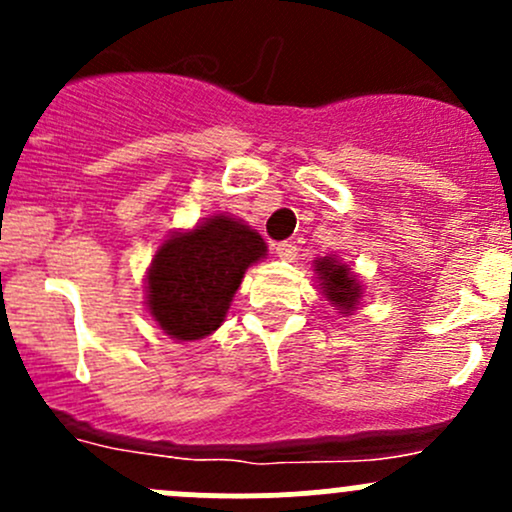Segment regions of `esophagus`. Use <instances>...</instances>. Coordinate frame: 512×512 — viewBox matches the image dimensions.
Listing matches in <instances>:
<instances>
[{
  "label": "esophagus",
  "instance_id": "obj_1",
  "mask_svg": "<svg viewBox=\"0 0 512 512\" xmlns=\"http://www.w3.org/2000/svg\"><path fill=\"white\" fill-rule=\"evenodd\" d=\"M275 255L280 257V260L292 262L294 257H297V247H294L292 242H277V245H275Z\"/></svg>",
  "mask_w": 512,
  "mask_h": 512
}]
</instances>
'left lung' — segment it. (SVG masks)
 <instances>
[{"instance_id":"1","label":"left lung","mask_w":512,"mask_h":512,"mask_svg":"<svg viewBox=\"0 0 512 512\" xmlns=\"http://www.w3.org/2000/svg\"><path fill=\"white\" fill-rule=\"evenodd\" d=\"M314 272L319 275V289L327 297V302H332V307H337L342 314H352L361 294H364L352 267L339 262L337 257H319V260H314Z\"/></svg>"}]
</instances>
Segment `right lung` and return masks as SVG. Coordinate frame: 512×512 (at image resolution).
I'll return each instance as SVG.
<instances>
[{"mask_svg": "<svg viewBox=\"0 0 512 512\" xmlns=\"http://www.w3.org/2000/svg\"><path fill=\"white\" fill-rule=\"evenodd\" d=\"M265 240L242 220L220 213L158 247L146 277V307L178 342H195L225 322L245 270L262 260Z\"/></svg>", "mask_w": 512, "mask_h": 512, "instance_id": "obj_1", "label": "right lung"}]
</instances>
